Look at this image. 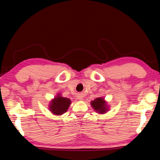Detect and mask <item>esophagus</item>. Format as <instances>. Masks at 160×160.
<instances>
[{
	"label": "esophagus",
	"instance_id": "obj_1",
	"mask_svg": "<svg viewBox=\"0 0 160 160\" xmlns=\"http://www.w3.org/2000/svg\"><path fill=\"white\" fill-rule=\"evenodd\" d=\"M78 99L79 100H82V99H83V96L82 95V94H79V95L78 96Z\"/></svg>",
	"mask_w": 160,
	"mask_h": 160
}]
</instances>
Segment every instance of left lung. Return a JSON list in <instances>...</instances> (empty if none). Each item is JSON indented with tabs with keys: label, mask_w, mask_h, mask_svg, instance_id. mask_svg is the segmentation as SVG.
<instances>
[{
	"label": "left lung",
	"mask_w": 160,
	"mask_h": 160,
	"mask_svg": "<svg viewBox=\"0 0 160 160\" xmlns=\"http://www.w3.org/2000/svg\"><path fill=\"white\" fill-rule=\"evenodd\" d=\"M91 105L92 106L94 110H96L99 113H104L107 110L106 102H105L103 98H96L92 102H91Z\"/></svg>",
	"instance_id": "left-lung-1"
}]
</instances>
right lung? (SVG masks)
Listing matches in <instances>:
<instances>
[{"label": "right lung", "mask_w": 160, "mask_h": 160, "mask_svg": "<svg viewBox=\"0 0 160 160\" xmlns=\"http://www.w3.org/2000/svg\"><path fill=\"white\" fill-rule=\"evenodd\" d=\"M70 104V100L66 97L61 96L56 97L52 100L50 105V110L54 114H63L68 109Z\"/></svg>", "instance_id": "add662e5"}]
</instances>
